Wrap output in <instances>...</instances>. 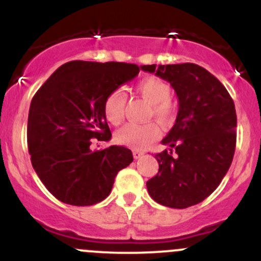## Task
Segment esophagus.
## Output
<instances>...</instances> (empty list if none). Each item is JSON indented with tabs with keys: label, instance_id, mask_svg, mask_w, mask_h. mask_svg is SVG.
Instances as JSON below:
<instances>
[{
	"label": "esophagus",
	"instance_id": "1",
	"mask_svg": "<svg viewBox=\"0 0 261 261\" xmlns=\"http://www.w3.org/2000/svg\"><path fill=\"white\" fill-rule=\"evenodd\" d=\"M133 154H134V158H135V159L141 158V156L144 155L143 151H140V150H134V151H133Z\"/></svg>",
	"mask_w": 261,
	"mask_h": 261
}]
</instances>
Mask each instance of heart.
<instances>
[{
    "label": "heart",
    "instance_id": "1",
    "mask_svg": "<svg viewBox=\"0 0 261 261\" xmlns=\"http://www.w3.org/2000/svg\"><path fill=\"white\" fill-rule=\"evenodd\" d=\"M135 90L151 103L150 116H154L163 125L173 121L176 103L171 98V87L167 82L155 76H146L138 82ZM126 94L122 89H115L107 95L103 105V112L110 123L120 125L125 117ZM161 127L155 122L127 123L116 134V141L133 149H145L161 138Z\"/></svg>",
    "mask_w": 261,
    "mask_h": 261
}]
</instances>
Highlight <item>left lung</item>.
Returning <instances> with one entry per match:
<instances>
[{
    "instance_id": "8db88e82",
    "label": "left lung",
    "mask_w": 261,
    "mask_h": 261,
    "mask_svg": "<svg viewBox=\"0 0 261 261\" xmlns=\"http://www.w3.org/2000/svg\"><path fill=\"white\" fill-rule=\"evenodd\" d=\"M141 70L167 80L178 98L176 122L162 140L171 149L155 154L159 169L146 182L148 192L164 206L189 208L208 198L229 169L236 149L234 103L223 84L195 63Z\"/></svg>"
}]
</instances>
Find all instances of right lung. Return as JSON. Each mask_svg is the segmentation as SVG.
Wrapping results in <instances>:
<instances>
[{"label":"right lung","mask_w":261,"mask_h":261,"mask_svg":"<svg viewBox=\"0 0 261 261\" xmlns=\"http://www.w3.org/2000/svg\"><path fill=\"white\" fill-rule=\"evenodd\" d=\"M140 71L134 63L70 61L35 93L28 117V149L38 177L62 203L88 206L105 200L118 171L133 162L125 146L92 150L107 141V95Z\"/></svg>","instance_id":"1"}]
</instances>
